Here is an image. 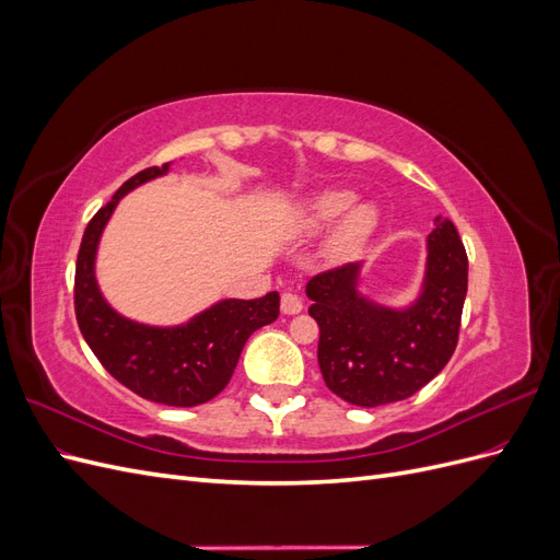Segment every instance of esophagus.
<instances>
[{"mask_svg":"<svg viewBox=\"0 0 560 560\" xmlns=\"http://www.w3.org/2000/svg\"><path fill=\"white\" fill-rule=\"evenodd\" d=\"M280 308L284 315H299L303 311V301L292 292H284L280 299Z\"/></svg>","mask_w":560,"mask_h":560,"instance_id":"obj_1","label":"esophagus"}]
</instances>
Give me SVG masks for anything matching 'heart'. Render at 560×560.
<instances>
[{
  "mask_svg": "<svg viewBox=\"0 0 560 560\" xmlns=\"http://www.w3.org/2000/svg\"><path fill=\"white\" fill-rule=\"evenodd\" d=\"M350 189H325L308 196L294 212V229L301 235H315L329 229L325 254L331 261H343L358 254L378 229V208L374 202H354Z\"/></svg>",
  "mask_w": 560,
  "mask_h": 560,
  "instance_id": "1",
  "label": "heart"
}]
</instances>
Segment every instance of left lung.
Listing matches in <instances>:
<instances>
[{
	"mask_svg": "<svg viewBox=\"0 0 560 560\" xmlns=\"http://www.w3.org/2000/svg\"><path fill=\"white\" fill-rule=\"evenodd\" d=\"M362 266L315 276L306 294L319 327L322 378L334 395L371 409L416 395L451 360L467 294V254L451 219L436 217L420 292L406 306L362 294Z\"/></svg>",
	"mask_w": 560,
	"mask_h": 560,
	"instance_id": "1",
	"label": "left lung"
}]
</instances>
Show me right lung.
Returning <instances> with one entry per match:
<instances>
[{"instance_id": "obj_1", "label": "right lung", "mask_w": 560, "mask_h": 560, "mask_svg": "<svg viewBox=\"0 0 560 560\" xmlns=\"http://www.w3.org/2000/svg\"><path fill=\"white\" fill-rule=\"evenodd\" d=\"M167 171L171 163L130 177L91 219L77 257L74 308L89 348L118 383L149 401L198 406L229 385L247 338L278 319L280 296L268 292L252 301L222 299L171 327L144 325L112 308L95 276L100 238L121 198Z\"/></svg>"}]
</instances>
